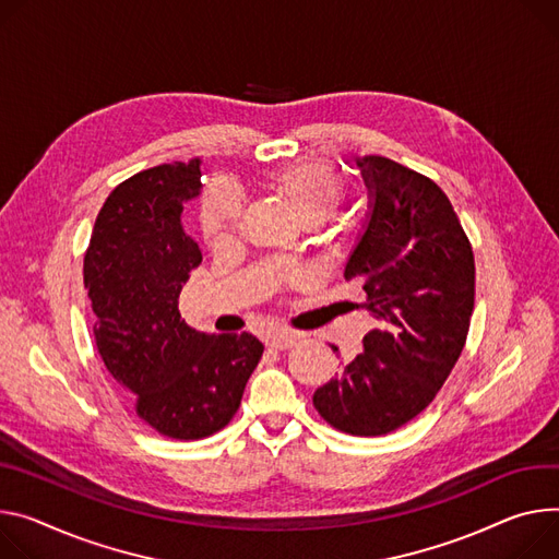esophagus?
<instances>
[{
    "mask_svg": "<svg viewBox=\"0 0 559 559\" xmlns=\"http://www.w3.org/2000/svg\"><path fill=\"white\" fill-rule=\"evenodd\" d=\"M300 336L296 332H289V330H276L267 336V345L274 347V349H289L292 345H296Z\"/></svg>",
    "mask_w": 559,
    "mask_h": 559,
    "instance_id": "esophagus-1",
    "label": "esophagus"
}]
</instances>
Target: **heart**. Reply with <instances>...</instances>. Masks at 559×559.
<instances>
[{"label": "heart", "instance_id": "1", "mask_svg": "<svg viewBox=\"0 0 559 559\" xmlns=\"http://www.w3.org/2000/svg\"><path fill=\"white\" fill-rule=\"evenodd\" d=\"M267 187L278 193L294 214L306 223H325L336 214L345 198L343 176L323 160L294 163L267 174ZM240 218V198L227 185H214L202 195L200 229L212 247L234 240Z\"/></svg>", "mask_w": 559, "mask_h": 559}]
</instances>
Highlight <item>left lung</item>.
I'll return each mask as SVG.
<instances>
[{
  "mask_svg": "<svg viewBox=\"0 0 559 559\" xmlns=\"http://www.w3.org/2000/svg\"><path fill=\"white\" fill-rule=\"evenodd\" d=\"M368 216L345 281L368 294L377 328L364 352L314 392L319 415L347 435L379 437L415 419L464 349L475 306L473 247L448 195L390 158H357Z\"/></svg>",
  "mask_w": 559,
  "mask_h": 559,
  "instance_id": "8db88e82",
  "label": "left lung"
}]
</instances>
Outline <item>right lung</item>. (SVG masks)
<instances>
[{"instance_id": "1", "label": "right lung", "mask_w": 559, "mask_h": 559, "mask_svg": "<svg viewBox=\"0 0 559 559\" xmlns=\"http://www.w3.org/2000/svg\"><path fill=\"white\" fill-rule=\"evenodd\" d=\"M200 189V158L131 176L99 210L84 257L99 357L138 417L171 439L225 428L263 357L257 336L205 334L180 317L178 296L202 261L180 216Z\"/></svg>"}]
</instances>
